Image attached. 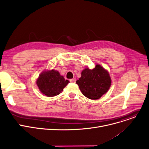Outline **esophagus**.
I'll return each mask as SVG.
<instances>
[{
	"instance_id": "34e87169",
	"label": "esophagus",
	"mask_w": 149,
	"mask_h": 149,
	"mask_svg": "<svg viewBox=\"0 0 149 149\" xmlns=\"http://www.w3.org/2000/svg\"><path fill=\"white\" fill-rule=\"evenodd\" d=\"M76 79L75 78H74V79H70V82H72V83H75V82H76Z\"/></svg>"
}]
</instances>
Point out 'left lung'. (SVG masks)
Masks as SVG:
<instances>
[{"instance_id": "1", "label": "left lung", "mask_w": 149, "mask_h": 149, "mask_svg": "<svg viewBox=\"0 0 149 149\" xmlns=\"http://www.w3.org/2000/svg\"><path fill=\"white\" fill-rule=\"evenodd\" d=\"M76 81L82 94L92 100L100 99L107 92L111 85L109 74L101 65L97 64L92 70L86 68Z\"/></svg>"}]
</instances>
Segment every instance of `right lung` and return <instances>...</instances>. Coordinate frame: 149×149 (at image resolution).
<instances>
[{
	"label": "right lung",
	"instance_id": "add662e5",
	"mask_svg": "<svg viewBox=\"0 0 149 149\" xmlns=\"http://www.w3.org/2000/svg\"><path fill=\"white\" fill-rule=\"evenodd\" d=\"M36 83L42 93L48 97H53L60 94L69 81L65 80L57 71L52 70L42 72Z\"/></svg>",
	"mask_w": 149,
	"mask_h": 149
}]
</instances>
